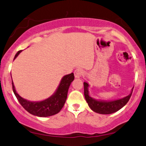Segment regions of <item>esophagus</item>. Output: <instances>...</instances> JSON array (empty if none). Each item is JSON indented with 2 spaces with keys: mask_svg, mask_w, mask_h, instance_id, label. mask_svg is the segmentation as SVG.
<instances>
[{
  "mask_svg": "<svg viewBox=\"0 0 146 146\" xmlns=\"http://www.w3.org/2000/svg\"><path fill=\"white\" fill-rule=\"evenodd\" d=\"M83 71L80 68H78L74 71V76L76 78H79L82 75Z\"/></svg>",
  "mask_w": 146,
  "mask_h": 146,
  "instance_id": "1",
  "label": "esophagus"
}]
</instances>
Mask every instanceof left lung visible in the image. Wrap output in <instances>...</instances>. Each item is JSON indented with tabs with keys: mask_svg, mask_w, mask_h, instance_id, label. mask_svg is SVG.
I'll return each mask as SVG.
<instances>
[{
	"mask_svg": "<svg viewBox=\"0 0 146 146\" xmlns=\"http://www.w3.org/2000/svg\"><path fill=\"white\" fill-rule=\"evenodd\" d=\"M89 86L90 85L88 82H84V94L85 99H86L89 107L92 111L95 113L103 115H108L115 113L123 107L129 100L133 89V88H132L130 94L123 98L113 100V101H105V100H98L92 98L90 95L89 90H88Z\"/></svg>",
	"mask_w": 146,
	"mask_h": 146,
	"instance_id": "left-lung-1",
	"label": "left lung"
}]
</instances>
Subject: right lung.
Instances as JSON below:
<instances>
[{
	"instance_id": "right-lung-1",
	"label": "right lung",
	"mask_w": 146,
	"mask_h": 146,
	"mask_svg": "<svg viewBox=\"0 0 146 146\" xmlns=\"http://www.w3.org/2000/svg\"><path fill=\"white\" fill-rule=\"evenodd\" d=\"M21 52L22 50H20L17 53L14 60L16 59L17 57ZM74 79V76L73 73L64 76L54 93L50 97L43 101H31L21 97L16 91L14 83L12 80L13 90L19 103L27 112L37 117H50L59 113L64 107L67 98L69 87Z\"/></svg>"
}]
</instances>
